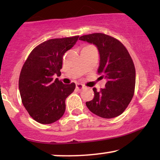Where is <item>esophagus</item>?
I'll list each match as a JSON object with an SVG mask.
<instances>
[{
  "mask_svg": "<svg viewBox=\"0 0 160 160\" xmlns=\"http://www.w3.org/2000/svg\"><path fill=\"white\" fill-rule=\"evenodd\" d=\"M84 87H85V86H84L81 83H77L76 84V88L78 89V90H81V89H83Z\"/></svg>",
  "mask_w": 160,
  "mask_h": 160,
  "instance_id": "1",
  "label": "esophagus"
}]
</instances>
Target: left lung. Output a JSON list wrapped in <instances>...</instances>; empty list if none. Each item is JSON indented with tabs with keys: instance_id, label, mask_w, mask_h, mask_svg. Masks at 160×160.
<instances>
[{
	"instance_id": "8db88e82",
	"label": "left lung",
	"mask_w": 160,
	"mask_h": 160,
	"mask_svg": "<svg viewBox=\"0 0 160 160\" xmlns=\"http://www.w3.org/2000/svg\"><path fill=\"white\" fill-rule=\"evenodd\" d=\"M79 40L94 44L100 56L98 73L107 82L86 104L92 113L111 119L123 113L132 98L135 86V68L126 47L118 40L102 33L87 34Z\"/></svg>"
}]
</instances>
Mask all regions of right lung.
<instances>
[{
    "instance_id": "right-lung-1",
    "label": "right lung",
    "mask_w": 160,
    "mask_h": 160,
    "mask_svg": "<svg viewBox=\"0 0 160 160\" xmlns=\"http://www.w3.org/2000/svg\"><path fill=\"white\" fill-rule=\"evenodd\" d=\"M79 36L51 39L36 47L23 65L19 80L22 102L38 122L50 124L63 116L65 100L75 83L64 84L58 78L64 54L72 48Z\"/></svg>"
}]
</instances>
